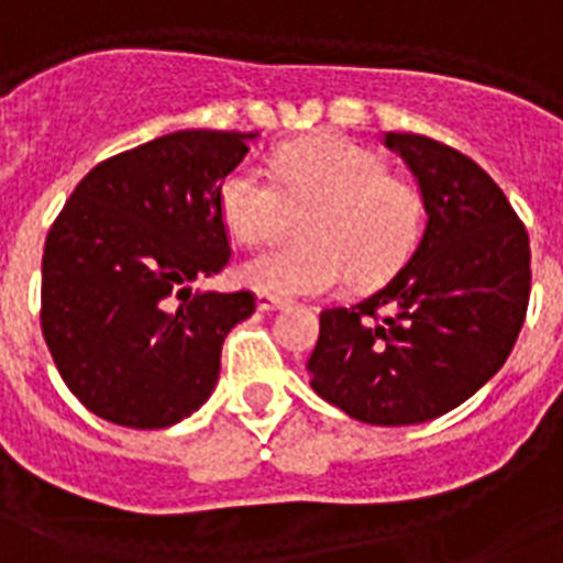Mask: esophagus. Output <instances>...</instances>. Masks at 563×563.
Wrapping results in <instances>:
<instances>
[{"mask_svg":"<svg viewBox=\"0 0 563 563\" xmlns=\"http://www.w3.org/2000/svg\"><path fill=\"white\" fill-rule=\"evenodd\" d=\"M257 309L260 311H274V309H283V300L272 295H257Z\"/></svg>","mask_w":563,"mask_h":563,"instance_id":"1","label":"esophagus"}]
</instances>
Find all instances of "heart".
Here are the masks:
<instances>
[{"label": "heart", "mask_w": 563, "mask_h": 563, "mask_svg": "<svg viewBox=\"0 0 563 563\" xmlns=\"http://www.w3.org/2000/svg\"><path fill=\"white\" fill-rule=\"evenodd\" d=\"M274 179L240 165L220 186V214L245 245L268 240L286 211L300 220L303 245H277L249 257L238 277L277 300L318 297L343 277L377 283L389 277L418 243L423 206L409 183L386 177L384 159L340 136H314L274 157Z\"/></svg>", "instance_id": "heart-1"}]
</instances>
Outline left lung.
<instances>
[{
  "label": "left lung",
  "mask_w": 563,
  "mask_h": 563,
  "mask_svg": "<svg viewBox=\"0 0 563 563\" xmlns=\"http://www.w3.org/2000/svg\"><path fill=\"white\" fill-rule=\"evenodd\" d=\"M427 225L384 289L320 311L311 389L354 420L409 427L452 412L507 363L530 303V238L493 177L461 151L386 131Z\"/></svg>",
  "instance_id": "left-lung-1"
}]
</instances>
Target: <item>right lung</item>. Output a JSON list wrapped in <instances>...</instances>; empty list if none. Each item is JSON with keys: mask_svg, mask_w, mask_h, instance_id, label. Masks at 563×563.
I'll use <instances>...</instances> for the list:
<instances>
[{"mask_svg": "<svg viewBox=\"0 0 563 563\" xmlns=\"http://www.w3.org/2000/svg\"><path fill=\"white\" fill-rule=\"evenodd\" d=\"M260 134L188 129L99 163L51 225L42 334L97 418L165 429L220 380L225 334L252 291H194L229 266L220 186Z\"/></svg>", "mask_w": 563, "mask_h": 563, "instance_id": "1", "label": "right lung"}]
</instances>
